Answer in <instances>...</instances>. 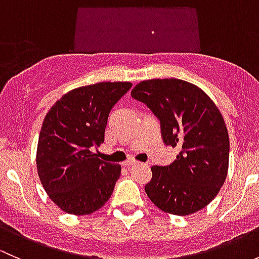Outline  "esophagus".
<instances>
[{
  "instance_id": "34e87169",
  "label": "esophagus",
  "mask_w": 259,
  "mask_h": 259,
  "mask_svg": "<svg viewBox=\"0 0 259 259\" xmlns=\"http://www.w3.org/2000/svg\"><path fill=\"white\" fill-rule=\"evenodd\" d=\"M138 161H135V160H126L124 163V165L125 166H127V168H132V166H135V165H138Z\"/></svg>"
}]
</instances>
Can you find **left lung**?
<instances>
[{
  "instance_id": "1",
  "label": "left lung",
  "mask_w": 259,
  "mask_h": 259,
  "mask_svg": "<svg viewBox=\"0 0 259 259\" xmlns=\"http://www.w3.org/2000/svg\"><path fill=\"white\" fill-rule=\"evenodd\" d=\"M132 96L158 117L164 143L180 149L170 165L151 166L149 199L174 215L207 207L228 173L229 137L219 109L202 89L179 79L142 81Z\"/></svg>"
}]
</instances>
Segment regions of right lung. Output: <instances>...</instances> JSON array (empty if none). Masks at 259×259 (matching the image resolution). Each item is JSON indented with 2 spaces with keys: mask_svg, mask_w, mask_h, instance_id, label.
<instances>
[{
  "mask_svg": "<svg viewBox=\"0 0 259 259\" xmlns=\"http://www.w3.org/2000/svg\"><path fill=\"white\" fill-rule=\"evenodd\" d=\"M132 82H98L65 94L44 119L36 165L41 184L61 210L85 215L100 209L113 194L121 166L96 158L109 113Z\"/></svg>",
  "mask_w": 259,
  "mask_h": 259,
  "instance_id": "right-lung-1",
  "label": "right lung"
}]
</instances>
